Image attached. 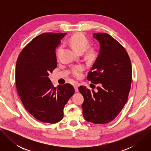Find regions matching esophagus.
Segmentation results:
<instances>
[{"instance_id": "34e87169", "label": "esophagus", "mask_w": 151, "mask_h": 151, "mask_svg": "<svg viewBox=\"0 0 151 151\" xmlns=\"http://www.w3.org/2000/svg\"><path fill=\"white\" fill-rule=\"evenodd\" d=\"M79 83H76L74 85V88H75V92H78V87H79Z\"/></svg>"}]
</instances>
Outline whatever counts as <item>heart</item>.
Masks as SVG:
<instances>
[{"label":"heart","mask_w":151,"mask_h":151,"mask_svg":"<svg viewBox=\"0 0 151 151\" xmlns=\"http://www.w3.org/2000/svg\"><path fill=\"white\" fill-rule=\"evenodd\" d=\"M69 43L76 50L81 52L85 51L86 49L89 46L88 39L85 35L81 33H76L73 35L69 39ZM61 51H62L61 47H59L57 50L56 57L57 58L60 57ZM85 54L86 57H87L88 59L93 60L95 58V57H96L97 52L94 48H88L85 51ZM83 70H84L83 66L76 65L73 66L72 68V74L75 78H79L82 76Z\"/></svg>","instance_id":"heart-1"}]
</instances>
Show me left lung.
I'll use <instances>...</instances> for the list:
<instances>
[{
  "instance_id": "8db88e82",
  "label": "left lung",
  "mask_w": 151,
  "mask_h": 151,
  "mask_svg": "<svg viewBox=\"0 0 151 151\" xmlns=\"http://www.w3.org/2000/svg\"><path fill=\"white\" fill-rule=\"evenodd\" d=\"M93 37L100 42V50L87 79L99 85L97 92L83 86L78 90L84 98L82 108L85 120L103 124L114 120L127 103L132 67L125 49L111 35L96 33Z\"/></svg>"
}]
</instances>
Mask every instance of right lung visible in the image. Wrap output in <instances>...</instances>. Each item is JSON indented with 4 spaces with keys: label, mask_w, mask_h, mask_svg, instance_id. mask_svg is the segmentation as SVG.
I'll return each instance as SVG.
<instances>
[{
    "label": "right lung",
    "mask_w": 151,
    "mask_h": 151,
    "mask_svg": "<svg viewBox=\"0 0 151 151\" xmlns=\"http://www.w3.org/2000/svg\"><path fill=\"white\" fill-rule=\"evenodd\" d=\"M66 33H44L35 37L18 57L16 87L25 109L36 119L55 124L75 89L69 83L54 87L48 78L57 67L55 48Z\"/></svg>",
    "instance_id": "add662e5"
}]
</instances>
